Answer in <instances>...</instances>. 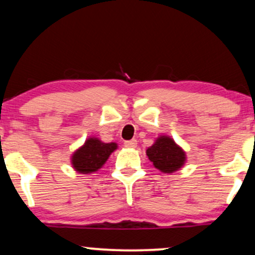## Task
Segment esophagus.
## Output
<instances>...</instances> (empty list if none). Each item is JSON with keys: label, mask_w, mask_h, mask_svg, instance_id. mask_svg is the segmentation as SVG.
<instances>
[{"label": "esophagus", "mask_w": 255, "mask_h": 255, "mask_svg": "<svg viewBox=\"0 0 255 255\" xmlns=\"http://www.w3.org/2000/svg\"><path fill=\"white\" fill-rule=\"evenodd\" d=\"M136 145H137V141L135 139L125 141V146L128 147V148H135Z\"/></svg>", "instance_id": "obj_1"}]
</instances>
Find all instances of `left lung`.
<instances>
[{"mask_svg": "<svg viewBox=\"0 0 255 255\" xmlns=\"http://www.w3.org/2000/svg\"><path fill=\"white\" fill-rule=\"evenodd\" d=\"M147 157L155 168L164 173H172L179 170L185 162V152L170 136L162 135L155 140L146 151Z\"/></svg>", "mask_w": 255, "mask_h": 255, "instance_id": "obj_1", "label": "left lung"}]
</instances>
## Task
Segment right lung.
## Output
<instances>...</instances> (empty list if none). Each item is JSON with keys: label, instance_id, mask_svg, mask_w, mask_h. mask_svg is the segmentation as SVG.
Returning <instances> with one entry per match:
<instances>
[{"label": "right lung", "instance_id": "obj_1", "mask_svg": "<svg viewBox=\"0 0 255 255\" xmlns=\"http://www.w3.org/2000/svg\"><path fill=\"white\" fill-rule=\"evenodd\" d=\"M116 148L118 145L115 142L106 143L97 137H89L84 145L72 154V166L79 173L96 172Z\"/></svg>", "mask_w": 255, "mask_h": 255}]
</instances>
